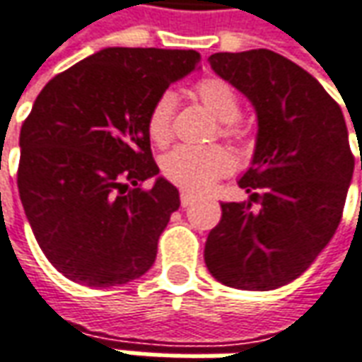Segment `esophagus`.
I'll return each mask as SVG.
<instances>
[{"instance_id": "34e87169", "label": "esophagus", "mask_w": 362, "mask_h": 362, "mask_svg": "<svg viewBox=\"0 0 362 362\" xmlns=\"http://www.w3.org/2000/svg\"><path fill=\"white\" fill-rule=\"evenodd\" d=\"M194 202H196V196H194V194H190V192H186V190L180 192V204L184 206V208L192 206Z\"/></svg>"}]
</instances>
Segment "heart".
Wrapping results in <instances>:
<instances>
[{"label":"heart","mask_w":362,"mask_h":362,"mask_svg":"<svg viewBox=\"0 0 362 362\" xmlns=\"http://www.w3.org/2000/svg\"><path fill=\"white\" fill-rule=\"evenodd\" d=\"M202 105L223 124L240 119V98L235 88L222 78H204L196 87ZM176 97L166 90L154 100L146 117V132L154 144H166L172 134V115ZM226 134H238L233 127L223 129ZM162 174L184 190H208L220 176L233 168V156L222 146H176L164 154Z\"/></svg>","instance_id":"b5f03b06"}]
</instances>
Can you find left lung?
<instances>
[{
  "instance_id": "obj_1",
  "label": "left lung",
  "mask_w": 362,
  "mask_h": 362,
  "mask_svg": "<svg viewBox=\"0 0 362 362\" xmlns=\"http://www.w3.org/2000/svg\"><path fill=\"white\" fill-rule=\"evenodd\" d=\"M210 65L252 103L257 136L238 180L250 200L223 202L204 262L228 287L272 291L335 235L355 170L345 117L315 77L269 49L214 53Z\"/></svg>"
}]
</instances>
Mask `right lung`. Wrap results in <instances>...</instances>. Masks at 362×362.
<instances>
[{"mask_svg": "<svg viewBox=\"0 0 362 362\" xmlns=\"http://www.w3.org/2000/svg\"><path fill=\"white\" fill-rule=\"evenodd\" d=\"M198 63L192 49L107 47L35 98L19 134L17 188L39 247L71 281L122 285L154 264L180 194L158 174L146 117Z\"/></svg>", "mask_w": 362, "mask_h": 362, "instance_id": "add662e5", "label": "right lung"}]
</instances>
